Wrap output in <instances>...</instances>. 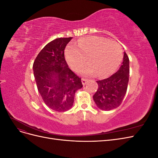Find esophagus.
<instances>
[{
  "mask_svg": "<svg viewBox=\"0 0 158 158\" xmlns=\"http://www.w3.org/2000/svg\"><path fill=\"white\" fill-rule=\"evenodd\" d=\"M88 80L85 79V78H82V84L84 85L86 84V83L88 82Z\"/></svg>",
  "mask_w": 158,
  "mask_h": 158,
  "instance_id": "34e87169",
  "label": "esophagus"
}]
</instances>
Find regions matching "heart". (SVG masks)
<instances>
[{"label":"heart","mask_w":158,"mask_h":158,"mask_svg":"<svg viewBox=\"0 0 158 158\" xmlns=\"http://www.w3.org/2000/svg\"><path fill=\"white\" fill-rule=\"evenodd\" d=\"M65 57L72 69L78 70L88 58L89 64L80 72L85 76L98 74L99 77L109 76L117 70L123 60L121 47L115 42L103 37H89L78 40L76 47L66 49Z\"/></svg>","instance_id":"heart-1"}]
</instances>
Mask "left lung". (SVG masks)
I'll list each match as a JSON object with an SVG mask.
<instances>
[{"label":"left lung","mask_w":158,"mask_h":158,"mask_svg":"<svg viewBox=\"0 0 158 158\" xmlns=\"http://www.w3.org/2000/svg\"><path fill=\"white\" fill-rule=\"evenodd\" d=\"M129 79V59L124 52L123 62L116 73L97 81L98 88L93 98L99 109L103 111L118 107L126 94Z\"/></svg>","instance_id":"1"}]
</instances>
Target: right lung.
Segmentation results:
<instances>
[{"label": "right lung", "mask_w": 158, "mask_h": 158, "mask_svg": "<svg viewBox=\"0 0 158 158\" xmlns=\"http://www.w3.org/2000/svg\"><path fill=\"white\" fill-rule=\"evenodd\" d=\"M73 37H59L47 44L33 65L37 87L44 103L58 112L73 106L76 91L82 88L81 78L69 68L64 49Z\"/></svg>", "instance_id": "add662e5"}]
</instances>
